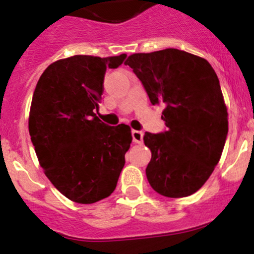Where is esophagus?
Here are the masks:
<instances>
[{"label": "esophagus", "mask_w": 254, "mask_h": 254, "mask_svg": "<svg viewBox=\"0 0 254 254\" xmlns=\"http://www.w3.org/2000/svg\"><path fill=\"white\" fill-rule=\"evenodd\" d=\"M142 137H143V133L141 131H136V129L132 131V140H133L134 143L142 142Z\"/></svg>", "instance_id": "obj_1"}]
</instances>
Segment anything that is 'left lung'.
<instances>
[{"label":"left lung","instance_id":"obj_1","mask_svg":"<svg viewBox=\"0 0 254 254\" xmlns=\"http://www.w3.org/2000/svg\"><path fill=\"white\" fill-rule=\"evenodd\" d=\"M125 64L140 78L152 105H164L167 131L146 132L150 186L170 198L193 194L221 158L228 109L216 72L205 58L174 48L134 53Z\"/></svg>","mask_w":254,"mask_h":254}]
</instances>
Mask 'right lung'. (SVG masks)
Segmentation results:
<instances>
[{"label": "right lung", "mask_w": 254, "mask_h": 254, "mask_svg": "<svg viewBox=\"0 0 254 254\" xmlns=\"http://www.w3.org/2000/svg\"><path fill=\"white\" fill-rule=\"evenodd\" d=\"M126 55L72 56L46 68L35 86L29 133L44 174L61 193L94 203L116 190L132 142L127 125L112 127L96 117L107 68Z\"/></svg>", "instance_id": "add662e5"}]
</instances>
